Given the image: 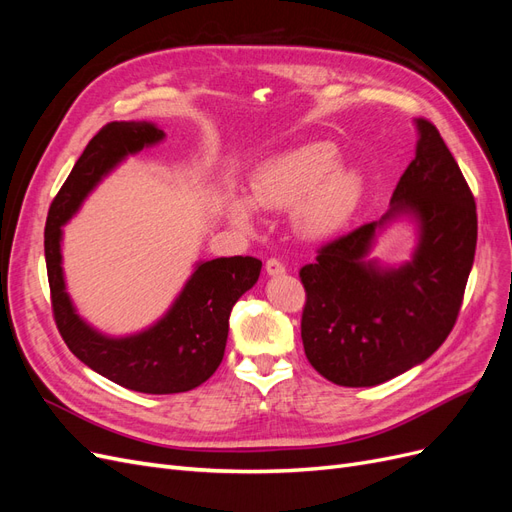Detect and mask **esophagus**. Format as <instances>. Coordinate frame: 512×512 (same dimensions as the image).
I'll return each instance as SVG.
<instances>
[{
	"mask_svg": "<svg viewBox=\"0 0 512 512\" xmlns=\"http://www.w3.org/2000/svg\"><path fill=\"white\" fill-rule=\"evenodd\" d=\"M265 271H267V275H271V277H280V275L286 273V267H284L282 262L277 260V258H269L267 265H265Z\"/></svg>",
	"mask_w": 512,
	"mask_h": 512,
	"instance_id": "esophagus-1",
	"label": "esophagus"
}]
</instances>
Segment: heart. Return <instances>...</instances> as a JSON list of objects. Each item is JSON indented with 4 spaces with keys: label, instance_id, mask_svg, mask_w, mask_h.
<instances>
[{
    "label": "heart",
    "instance_id": "1",
    "mask_svg": "<svg viewBox=\"0 0 512 512\" xmlns=\"http://www.w3.org/2000/svg\"><path fill=\"white\" fill-rule=\"evenodd\" d=\"M331 143H305L262 162L250 179V200L226 198L230 222L254 228V207L290 211L292 224L305 239H327L342 230L359 207L365 183L354 168L337 164Z\"/></svg>",
    "mask_w": 512,
    "mask_h": 512
}]
</instances>
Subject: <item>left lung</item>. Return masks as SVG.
Wrapping results in <instances>:
<instances>
[{"mask_svg":"<svg viewBox=\"0 0 512 512\" xmlns=\"http://www.w3.org/2000/svg\"><path fill=\"white\" fill-rule=\"evenodd\" d=\"M414 160L378 222L324 245L301 269L307 361L339 386H376L421 365L457 320L476 252V205L461 170L425 119H414ZM415 228L411 260L371 257L386 227Z\"/></svg>","mask_w":512,"mask_h":512,"instance_id":"left-lung-1","label":"left lung"}]
</instances>
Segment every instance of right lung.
Listing matches in <instances>:
<instances>
[{"label":"right lung","instance_id":"1","mask_svg":"<svg viewBox=\"0 0 512 512\" xmlns=\"http://www.w3.org/2000/svg\"><path fill=\"white\" fill-rule=\"evenodd\" d=\"M164 138V130L151 121L108 123L76 160L44 228L53 312L64 342L96 374L149 395L192 391L215 374L224 359L230 309L258 282L262 269V262L252 256L198 260L166 312L128 335H108L79 314L64 273V226L117 166Z\"/></svg>","mask_w":512,"mask_h":512}]
</instances>
